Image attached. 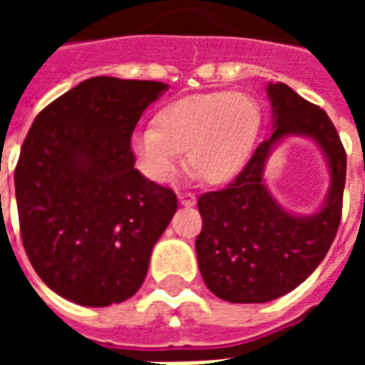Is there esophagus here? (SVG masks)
<instances>
[{"instance_id": "1", "label": "esophagus", "mask_w": 365, "mask_h": 365, "mask_svg": "<svg viewBox=\"0 0 365 365\" xmlns=\"http://www.w3.org/2000/svg\"><path fill=\"white\" fill-rule=\"evenodd\" d=\"M178 199H180V203H182L183 207H193L195 205V201H197L195 195L190 193V191H180V193H178Z\"/></svg>"}]
</instances>
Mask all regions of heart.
Returning a JSON list of instances; mask_svg holds the SVG:
<instances>
[{"label": "heart", "mask_w": 365, "mask_h": 365, "mask_svg": "<svg viewBox=\"0 0 365 365\" xmlns=\"http://www.w3.org/2000/svg\"><path fill=\"white\" fill-rule=\"evenodd\" d=\"M262 128L258 101L242 91H215L168 105L156 127L130 135L136 166L152 182H170L183 162L207 183H227L246 166Z\"/></svg>", "instance_id": "1"}]
</instances>
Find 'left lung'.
Here are the masks:
<instances>
[{
  "mask_svg": "<svg viewBox=\"0 0 365 365\" xmlns=\"http://www.w3.org/2000/svg\"><path fill=\"white\" fill-rule=\"evenodd\" d=\"M266 91L272 136L235 182L197 199L203 219L195 240L199 269L207 287L229 303H266L295 289L324 260L342 215L346 152L332 120L285 83L269 82ZM287 135L313 140L329 166V191L313 215L283 210L263 180L269 154Z\"/></svg>",
  "mask_w": 365,
  "mask_h": 365,
  "instance_id": "left-lung-1",
  "label": "left lung"
}]
</instances>
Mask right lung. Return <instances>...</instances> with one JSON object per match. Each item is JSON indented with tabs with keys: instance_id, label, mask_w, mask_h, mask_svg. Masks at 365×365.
<instances>
[{
	"instance_id": "right-lung-1",
	"label": "right lung",
	"mask_w": 365,
	"mask_h": 365,
	"mask_svg": "<svg viewBox=\"0 0 365 365\" xmlns=\"http://www.w3.org/2000/svg\"><path fill=\"white\" fill-rule=\"evenodd\" d=\"M166 90L96 76L36 115L15 168V197L25 252L60 297L109 307L140 289L178 199L136 170L130 135Z\"/></svg>"
}]
</instances>
